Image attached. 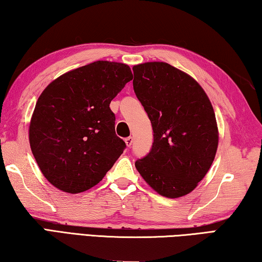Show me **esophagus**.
I'll return each instance as SVG.
<instances>
[{
  "label": "esophagus",
  "mask_w": 262,
  "mask_h": 262,
  "mask_svg": "<svg viewBox=\"0 0 262 262\" xmlns=\"http://www.w3.org/2000/svg\"><path fill=\"white\" fill-rule=\"evenodd\" d=\"M125 142H126L127 147H128V148H130V147H132V144H133V137H132V136H128V137H126V139H125Z\"/></svg>",
  "instance_id": "esophagus-1"
}]
</instances>
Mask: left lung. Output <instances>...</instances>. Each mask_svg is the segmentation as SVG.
Returning <instances> with one entry per match:
<instances>
[{
  "label": "left lung",
  "mask_w": 262,
  "mask_h": 262,
  "mask_svg": "<svg viewBox=\"0 0 262 262\" xmlns=\"http://www.w3.org/2000/svg\"><path fill=\"white\" fill-rule=\"evenodd\" d=\"M134 92L151 121L154 143L135 166L163 196H184L214 162L219 129L211 103L194 78L165 62L133 67Z\"/></svg>",
  "instance_id": "obj_1"
}]
</instances>
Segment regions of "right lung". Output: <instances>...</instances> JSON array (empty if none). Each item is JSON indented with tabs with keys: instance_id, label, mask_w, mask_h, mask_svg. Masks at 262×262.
<instances>
[{
	"instance_id": "right-lung-1",
	"label": "right lung",
	"mask_w": 262,
	"mask_h": 262,
	"mask_svg": "<svg viewBox=\"0 0 262 262\" xmlns=\"http://www.w3.org/2000/svg\"><path fill=\"white\" fill-rule=\"evenodd\" d=\"M133 79L125 63L96 61L57 77L38 98L30 122L32 154L42 174L63 192L94 187L126 143L115 134L112 99Z\"/></svg>"
}]
</instances>
